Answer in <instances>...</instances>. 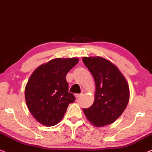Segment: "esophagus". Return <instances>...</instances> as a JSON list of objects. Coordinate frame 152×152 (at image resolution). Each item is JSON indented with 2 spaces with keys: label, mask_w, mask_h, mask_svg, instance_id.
Returning <instances> with one entry per match:
<instances>
[{
  "label": "esophagus",
  "mask_w": 152,
  "mask_h": 152,
  "mask_svg": "<svg viewBox=\"0 0 152 152\" xmlns=\"http://www.w3.org/2000/svg\"><path fill=\"white\" fill-rule=\"evenodd\" d=\"M82 95H83L82 93H80V94H76L75 95V97H76L77 99H78V98H80L81 96H82Z\"/></svg>",
  "instance_id": "34e87169"
}]
</instances>
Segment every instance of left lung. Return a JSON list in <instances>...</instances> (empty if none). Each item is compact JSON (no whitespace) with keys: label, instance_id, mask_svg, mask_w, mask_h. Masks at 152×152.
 Listing matches in <instances>:
<instances>
[{"label":"left lung","instance_id":"1","mask_svg":"<svg viewBox=\"0 0 152 152\" xmlns=\"http://www.w3.org/2000/svg\"><path fill=\"white\" fill-rule=\"evenodd\" d=\"M82 61L95 83L94 102L89 108L83 109V111L95 126L109 125L122 115L128 104L127 82L119 69L104 58L85 57Z\"/></svg>","mask_w":152,"mask_h":152}]
</instances>
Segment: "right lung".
<instances>
[{
  "mask_svg": "<svg viewBox=\"0 0 152 152\" xmlns=\"http://www.w3.org/2000/svg\"><path fill=\"white\" fill-rule=\"evenodd\" d=\"M78 62L76 57L57 58L39 66L30 76L25 89L26 104L41 124L56 125L75 100L68 92L66 75Z\"/></svg>",
  "mask_w": 152,
  "mask_h": 152,
  "instance_id": "add662e5",
  "label": "right lung"
}]
</instances>
